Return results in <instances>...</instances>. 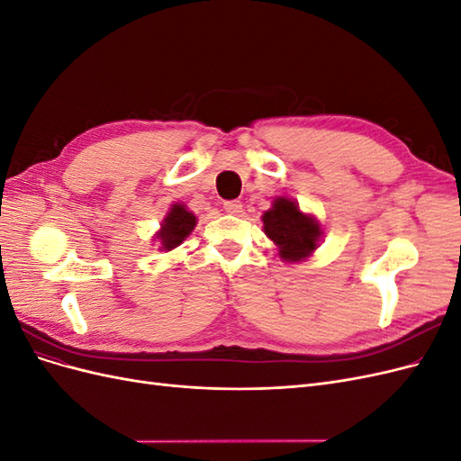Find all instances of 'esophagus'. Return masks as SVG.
Listing matches in <instances>:
<instances>
[{"label": "esophagus", "mask_w": 461, "mask_h": 461, "mask_svg": "<svg viewBox=\"0 0 461 461\" xmlns=\"http://www.w3.org/2000/svg\"><path fill=\"white\" fill-rule=\"evenodd\" d=\"M222 207H225V212L230 213V215H239L242 212V202L239 200H229L222 203Z\"/></svg>", "instance_id": "1"}]
</instances>
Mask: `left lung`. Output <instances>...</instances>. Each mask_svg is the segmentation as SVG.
<instances>
[{
	"label": "left lung",
	"mask_w": 461,
	"mask_h": 461,
	"mask_svg": "<svg viewBox=\"0 0 461 461\" xmlns=\"http://www.w3.org/2000/svg\"><path fill=\"white\" fill-rule=\"evenodd\" d=\"M261 221L265 236L276 246L278 258L285 263L312 258L323 240V229L317 217L303 213L298 202L288 196H276L267 212H263Z\"/></svg>",
	"instance_id": "1"
}]
</instances>
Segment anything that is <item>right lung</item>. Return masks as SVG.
Listing matches in <instances>:
<instances>
[{
	"instance_id": "obj_1",
	"label": "right lung",
	"mask_w": 461,
	"mask_h": 461,
	"mask_svg": "<svg viewBox=\"0 0 461 461\" xmlns=\"http://www.w3.org/2000/svg\"><path fill=\"white\" fill-rule=\"evenodd\" d=\"M196 225L198 217L183 202H175L163 217L159 230L153 234V239L159 244L161 252H171L188 239Z\"/></svg>"
}]
</instances>
